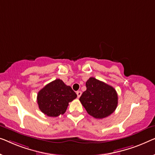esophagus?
Masks as SVG:
<instances>
[{"label": "esophagus", "mask_w": 155, "mask_h": 155, "mask_svg": "<svg viewBox=\"0 0 155 155\" xmlns=\"http://www.w3.org/2000/svg\"><path fill=\"white\" fill-rule=\"evenodd\" d=\"M76 94H77L78 98H80V96L82 95V91H78L77 92H76Z\"/></svg>", "instance_id": "esophagus-1"}]
</instances>
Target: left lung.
Masks as SVG:
<instances>
[{
    "mask_svg": "<svg viewBox=\"0 0 155 155\" xmlns=\"http://www.w3.org/2000/svg\"><path fill=\"white\" fill-rule=\"evenodd\" d=\"M87 90L80 101L89 115L96 119L109 116L115 110L118 104L117 91L113 87L90 78L86 82Z\"/></svg>",
    "mask_w": 155,
    "mask_h": 155,
    "instance_id": "8db88e82",
    "label": "left lung"
}]
</instances>
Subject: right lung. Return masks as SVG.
Segmentation results:
<instances>
[{"label":"right lung","mask_w":155,"mask_h":155,"mask_svg":"<svg viewBox=\"0 0 155 155\" xmlns=\"http://www.w3.org/2000/svg\"><path fill=\"white\" fill-rule=\"evenodd\" d=\"M77 97L70 86H67L60 79L51 82L40 89L37 96L38 107L42 113L49 117L63 115L68 103Z\"/></svg>","instance_id":"add662e5"}]
</instances>
